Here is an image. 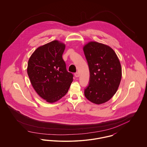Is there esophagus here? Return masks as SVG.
Masks as SVG:
<instances>
[{
    "label": "esophagus",
    "mask_w": 147,
    "mask_h": 147,
    "mask_svg": "<svg viewBox=\"0 0 147 147\" xmlns=\"http://www.w3.org/2000/svg\"><path fill=\"white\" fill-rule=\"evenodd\" d=\"M74 76H75V77H79V73H78V72H76V73H74Z\"/></svg>",
    "instance_id": "1"
}]
</instances>
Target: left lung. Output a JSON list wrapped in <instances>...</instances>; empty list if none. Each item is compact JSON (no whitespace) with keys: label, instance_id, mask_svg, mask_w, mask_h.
Instances as JSON below:
<instances>
[{"label":"left lung","instance_id":"left-lung-1","mask_svg":"<svg viewBox=\"0 0 147 147\" xmlns=\"http://www.w3.org/2000/svg\"><path fill=\"white\" fill-rule=\"evenodd\" d=\"M83 51L90 72L85 96L92 103L103 104L110 100L119 88L122 77L119 61L110 47L98 42H89Z\"/></svg>","mask_w":147,"mask_h":147}]
</instances>
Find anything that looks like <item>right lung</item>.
Returning a JSON list of instances; mask_svg holds the SVG:
<instances>
[{
	"label": "right lung",
	"instance_id": "obj_1",
	"mask_svg": "<svg viewBox=\"0 0 147 147\" xmlns=\"http://www.w3.org/2000/svg\"><path fill=\"white\" fill-rule=\"evenodd\" d=\"M65 45L53 41L39 47L30 57L28 74L35 91L50 103L64 96L73 82V75L66 69L62 58Z\"/></svg>",
	"mask_w": 147,
	"mask_h": 147
}]
</instances>
